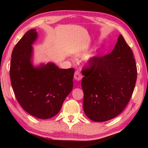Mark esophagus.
<instances>
[{"label": "esophagus", "mask_w": 148, "mask_h": 148, "mask_svg": "<svg viewBox=\"0 0 148 148\" xmlns=\"http://www.w3.org/2000/svg\"><path fill=\"white\" fill-rule=\"evenodd\" d=\"M74 78L77 81H79L82 79V75H81V72L79 71H76L74 73Z\"/></svg>", "instance_id": "obj_1"}]
</instances>
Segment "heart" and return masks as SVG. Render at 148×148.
<instances>
[{
  "instance_id": "obj_1",
  "label": "heart",
  "mask_w": 148,
  "mask_h": 148,
  "mask_svg": "<svg viewBox=\"0 0 148 148\" xmlns=\"http://www.w3.org/2000/svg\"><path fill=\"white\" fill-rule=\"evenodd\" d=\"M84 53H85V51H81L77 53V56H83L84 55Z\"/></svg>"
}]
</instances>
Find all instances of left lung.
I'll return each instance as SVG.
<instances>
[{
  "mask_svg": "<svg viewBox=\"0 0 148 148\" xmlns=\"http://www.w3.org/2000/svg\"><path fill=\"white\" fill-rule=\"evenodd\" d=\"M82 74L83 109L88 118L97 122L106 121L123 111L137 80L133 52L123 37L119 36L111 53L90 58Z\"/></svg>",
  "mask_w": 148,
  "mask_h": 148,
  "instance_id": "1",
  "label": "left lung"
}]
</instances>
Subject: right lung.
I'll use <instances>...</instances> for the list:
<instances>
[{"label": "right lung", "instance_id": "add662e5", "mask_svg": "<svg viewBox=\"0 0 148 148\" xmlns=\"http://www.w3.org/2000/svg\"><path fill=\"white\" fill-rule=\"evenodd\" d=\"M35 29L28 31L12 50L11 83L17 101L29 114L48 119L58 114L73 88L74 69H59L52 63L34 68L31 64Z\"/></svg>", "mask_w": 148, "mask_h": 148}]
</instances>
